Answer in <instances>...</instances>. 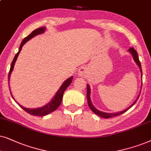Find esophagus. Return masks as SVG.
Instances as JSON below:
<instances>
[{
    "label": "esophagus",
    "mask_w": 151,
    "mask_h": 151,
    "mask_svg": "<svg viewBox=\"0 0 151 151\" xmlns=\"http://www.w3.org/2000/svg\"><path fill=\"white\" fill-rule=\"evenodd\" d=\"M86 73V69L84 68L83 67H81L79 69V71H78V74H79V75L80 76H83Z\"/></svg>",
    "instance_id": "obj_1"
}]
</instances>
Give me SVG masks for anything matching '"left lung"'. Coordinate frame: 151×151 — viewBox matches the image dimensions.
I'll return each instance as SVG.
<instances>
[{
    "mask_svg": "<svg viewBox=\"0 0 151 151\" xmlns=\"http://www.w3.org/2000/svg\"><path fill=\"white\" fill-rule=\"evenodd\" d=\"M129 51L130 53L132 54V57L134 58V61L136 62L137 64L139 67L140 68V71H141V73H142V66H141V63H140V61L139 60V57H138V55L137 53L136 50L134 49V48H130L129 49ZM90 88L89 87V85H87V99H88V106H89V107L91 110L93 112H94L96 114H97V115H99V116H101V117H104V118H110V117H112V116H118V115H120V114L124 113V112L127 111V110L129 109L132 107V106L134 105V104L136 103L137 101L139 96L137 97V99H136V101L134 102L133 104H132L131 106H130V107H128L127 109L123 110V111L122 112H116V113H107V112H101V111H99V110H98L97 109H96L94 107V106L92 105V103H91V100H90Z\"/></svg>",
    "mask_w": 151,
    "mask_h": 151,
    "instance_id": "8db88e82",
    "label": "left lung"
}]
</instances>
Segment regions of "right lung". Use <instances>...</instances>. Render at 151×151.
Segmentation results:
<instances>
[{"instance_id": "add662e5", "label": "right lung", "mask_w": 151, "mask_h": 151, "mask_svg": "<svg viewBox=\"0 0 151 151\" xmlns=\"http://www.w3.org/2000/svg\"><path fill=\"white\" fill-rule=\"evenodd\" d=\"M45 27H44L38 28V29L34 30V31L32 32L29 35H28L27 37H25V39L23 40V41L21 42V46H20V47H19V52H18L17 55H15V57H14V58L12 62L11 67H10V70L9 72V74H8V79H9L10 74H11L12 72V70L14 68V66L15 62H16V61H17L18 56H19L20 52H21V50L22 49V47H23L24 44H25L27 41H29V39H31L32 38L35 37L36 35H40V34L43 33L44 31H45ZM72 79H73V77H72L68 78V79L66 80V81L64 82L63 84H62L61 88H59V90H58L57 93H56V95L54 96L53 99L52 100L51 102H50V103L47 104V105L44 106L43 107L32 109V108H24L22 106L19 105H19L20 106V107H21L22 108H23L25 111L28 112V113L30 114H32V115H35V116H44V115H46V114L50 113V112L55 111V110L57 109V108L60 106V104H61L62 99H63V95L64 92H65L66 88L68 87V86L71 83V82L72 81ZM10 93H11V92H10ZM11 95H12V93H11ZM12 98L14 99L13 96L12 95Z\"/></svg>"}]
</instances>
